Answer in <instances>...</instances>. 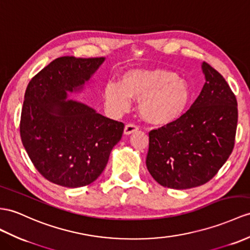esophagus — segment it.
<instances>
[{
  "mask_svg": "<svg viewBox=\"0 0 250 250\" xmlns=\"http://www.w3.org/2000/svg\"><path fill=\"white\" fill-rule=\"evenodd\" d=\"M139 130V126L132 124V123H129L125 125V128H124V133L125 135H130V133L135 132V131H138Z\"/></svg>",
  "mask_w": 250,
  "mask_h": 250,
  "instance_id": "1",
  "label": "esophagus"
}]
</instances>
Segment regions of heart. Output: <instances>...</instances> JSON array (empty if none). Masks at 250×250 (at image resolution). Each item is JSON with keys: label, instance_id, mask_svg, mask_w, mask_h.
<instances>
[{"label": "heart", "instance_id": "1", "mask_svg": "<svg viewBox=\"0 0 250 250\" xmlns=\"http://www.w3.org/2000/svg\"><path fill=\"white\" fill-rule=\"evenodd\" d=\"M103 96L107 107L115 113L126 111L130 99L139 100L141 117L150 124L169 125L186 113L193 97L186 79L166 69L130 70L119 83H107Z\"/></svg>", "mask_w": 250, "mask_h": 250}]
</instances>
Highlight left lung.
Masks as SVG:
<instances>
[{
    "label": "left lung",
    "mask_w": 250,
    "mask_h": 250,
    "mask_svg": "<svg viewBox=\"0 0 250 250\" xmlns=\"http://www.w3.org/2000/svg\"><path fill=\"white\" fill-rule=\"evenodd\" d=\"M202 68L206 83L191 108L178 121L148 133L146 167L162 187L186 190L205 185L234 147L235 95L209 63Z\"/></svg>",
    "instance_id": "left-lung-1"
}]
</instances>
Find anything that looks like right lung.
I'll return each mask as SVG.
<instances>
[{
	"label": "right lung",
	"instance_id": "1",
	"mask_svg": "<svg viewBox=\"0 0 250 250\" xmlns=\"http://www.w3.org/2000/svg\"><path fill=\"white\" fill-rule=\"evenodd\" d=\"M104 60L59 57L28 83L21 140L37 171L55 185L79 188L96 180L123 135L122 122L66 100V92L81 90Z\"/></svg>",
	"mask_w": 250,
	"mask_h": 250
}]
</instances>
